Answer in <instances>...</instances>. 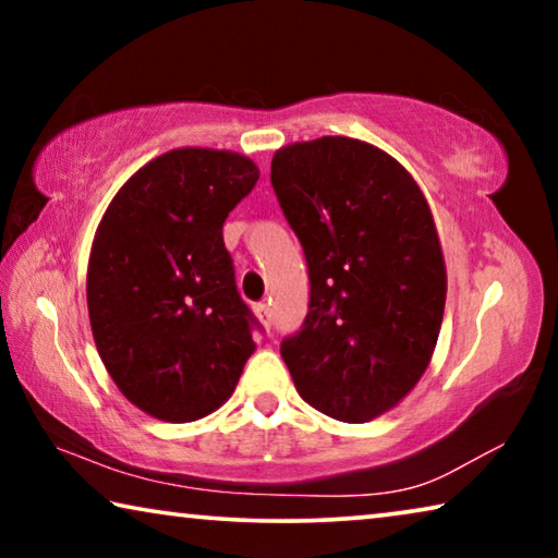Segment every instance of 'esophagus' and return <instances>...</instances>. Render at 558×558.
<instances>
[{
    "label": "esophagus",
    "instance_id": "1",
    "mask_svg": "<svg viewBox=\"0 0 558 558\" xmlns=\"http://www.w3.org/2000/svg\"><path fill=\"white\" fill-rule=\"evenodd\" d=\"M256 315H258V319L266 327H270L272 325V310H270V305H266V302H258L256 305Z\"/></svg>",
    "mask_w": 558,
    "mask_h": 558
}]
</instances>
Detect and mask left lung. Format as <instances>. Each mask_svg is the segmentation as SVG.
I'll list each match as a JSON object with an SVG mask.
<instances>
[{
	"mask_svg": "<svg viewBox=\"0 0 558 558\" xmlns=\"http://www.w3.org/2000/svg\"><path fill=\"white\" fill-rule=\"evenodd\" d=\"M270 184L310 276L307 317L280 354L313 409L372 421L418 384L438 342L446 263L426 196L352 137L280 147Z\"/></svg>",
	"mask_w": 558,
	"mask_h": 558,
	"instance_id": "8db88e82",
	"label": "left lung"
}]
</instances>
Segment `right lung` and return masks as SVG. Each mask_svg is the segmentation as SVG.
Returning a JSON list of instances; mask_svg holds the SVG:
<instances>
[{
  "instance_id": "obj_1",
  "label": "right lung",
  "mask_w": 558,
  "mask_h": 558,
  "mask_svg": "<svg viewBox=\"0 0 558 558\" xmlns=\"http://www.w3.org/2000/svg\"><path fill=\"white\" fill-rule=\"evenodd\" d=\"M248 157L184 147L122 184L88 260L93 339L130 403L159 421L229 399L260 323L235 288L223 221L258 182Z\"/></svg>"
}]
</instances>
